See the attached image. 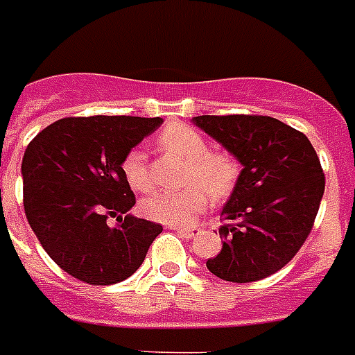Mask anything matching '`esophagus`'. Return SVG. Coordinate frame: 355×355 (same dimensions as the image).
Returning a JSON list of instances; mask_svg holds the SVG:
<instances>
[{"instance_id":"34e87169","label":"esophagus","mask_w":355,"mask_h":355,"mask_svg":"<svg viewBox=\"0 0 355 355\" xmlns=\"http://www.w3.org/2000/svg\"><path fill=\"white\" fill-rule=\"evenodd\" d=\"M171 228L177 234H180L182 237H186V239H193V237L197 236V230H193V228H182V227H171Z\"/></svg>"}]
</instances>
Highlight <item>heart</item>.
Returning a JSON list of instances; mask_svg holds the SVG:
<instances>
[{"label":"heart","instance_id":"obj_1","mask_svg":"<svg viewBox=\"0 0 355 355\" xmlns=\"http://www.w3.org/2000/svg\"><path fill=\"white\" fill-rule=\"evenodd\" d=\"M158 145L166 153H171L186 162L188 167L184 171L182 182L189 186L177 191H155L145 197L141 210L149 219L173 227L189 225L210 202L206 191L216 200H221L236 186L239 177L236 158L228 155L227 150H208L210 145L199 130L173 123L160 132ZM121 169L130 188L138 191L149 189L150 173L144 150H128L123 158Z\"/></svg>","mask_w":355,"mask_h":355}]
</instances>
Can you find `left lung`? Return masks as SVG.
Wrapping results in <instances>:
<instances>
[{
    "instance_id": "left-lung-1",
    "label": "left lung",
    "mask_w": 355,
    "mask_h": 355,
    "mask_svg": "<svg viewBox=\"0 0 355 355\" xmlns=\"http://www.w3.org/2000/svg\"><path fill=\"white\" fill-rule=\"evenodd\" d=\"M195 127L241 164L221 217V252L206 261L227 282L275 275L300 250L324 195V173L302 132L267 116H197Z\"/></svg>"
}]
</instances>
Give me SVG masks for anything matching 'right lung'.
Returning a JSON list of instances; mask_svg holds the SVG:
<instances>
[{"instance_id": "1", "label": "right lung", "mask_w": 355, "mask_h": 355, "mask_svg": "<svg viewBox=\"0 0 355 355\" xmlns=\"http://www.w3.org/2000/svg\"><path fill=\"white\" fill-rule=\"evenodd\" d=\"M162 118L92 116L51 123L21 160L27 221L49 258L77 280L110 286L144 263L162 225L138 219L121 164ZM116 216V227L106 223Z\"/></svg>"}]
</instances>
